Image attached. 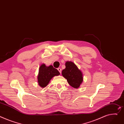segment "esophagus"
<instances>
[{"label": "esophagus", "instance_id": "34e87169", "mask_svg": "<svg viewBox=\"0 0 124 124\" xmlns=\"http://www.w3.org/2000/svg\"><path fill=\"white\" fill-rule=\"evenodd\" d=\"M57 70H58V71L59 72V73H61V69L60 68H58L57 69Z\"/></svg>", "mask_w": 124, "mask_h": 124}]
</instances>
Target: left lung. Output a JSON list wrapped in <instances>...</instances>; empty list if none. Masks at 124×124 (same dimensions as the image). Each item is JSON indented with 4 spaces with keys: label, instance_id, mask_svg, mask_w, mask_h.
<instances>
[{
    "label": "left lung",
    "instance_id": "8db88e82",
    "mask_svg": "<svg viewBox=\"0 0 124 124\" xmlns=\"http://www.w3.org/2000/svg\"><path fill=\"white\" fill-rule=\"evenodd\" d=\"M65 66V69L62 71V76L67 79L71 86L74 88H78L83 81L82 72L71 61L66 62Z\"/></svg>",
    "mask_w": 124,
    "mask_h": 124
}]
</instances>
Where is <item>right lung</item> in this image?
Returning a JSON list of instances; mask_svg holds the SVG:
<instances>
[{
  "label": "right lung",
  "instance_id": "right-lung-1",
  "mask_svg": "<svg viewBox=\"0 0 124 124\" xmlns=\"http://www.w3.org/2000/svg\"><path fill=\"white\" fill-rule=\"evenodd\" d=\"M59 75V72L54 68L53 66H46L45 64H42L39 67L37 76L38 84L41 87L44 88L48 85L53 77Z\"/></svg>",
  "mask_w": 124,
  "mask_h": 124
}]
</instances>
